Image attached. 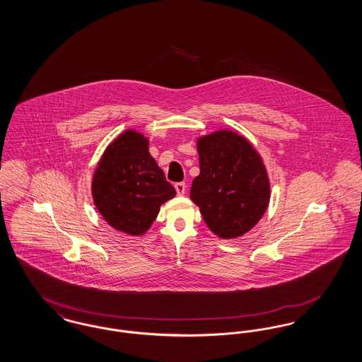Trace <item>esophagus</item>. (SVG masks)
I'll return each mask as SVG.
<instances>
[{"label": "esophagus", "instance_id": "34e87169", "mask_svg": "<svg viewBox=\"0 0 362 362\" xmlns=\"http://www.w3.org/2000/svg\"><path fill=\"white\" fill-rule=\"evenodd\" d=\"M175 189H176L177 195H185V192H186V183H183V182L176 183L175 185Z\"/></svg>", "mask_w": 362, "mask_h": 362}]
</instances>
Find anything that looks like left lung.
Instances as JSON below:
<instances>
[{
	"label": "left lung",
	"instance_id": "left-lung-1",
	"mask_svg": "<svg viewBox=\"0 0 362 362\" xmlns=\"http://www.w3.org/2000/svg\"><path fill=\"white\" fill-rule=\"evenodd\" d=\"M199 175L192 180L191 201L209 229L221 239L251 230L270 201V182L262 157L247 138L218 130L198 138Z\"/></svg>",
	"mask_w": 362,
	"mask_h": 362
}]
</instances>
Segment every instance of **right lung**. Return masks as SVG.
<instances>
[{
    "label": "right lung",
    "mask_w": 362,
    "mask_h": 362,
    "mask_svg": "<svg viewBox=\"0 0 362 362\" xmlns=\"http://www.w3.org/2000/svg\"><path fill=\"white\" fill-rule=\"evenodd\" d=\"M175 195L149 153L148 138L132 129L107 146L93 173L95 206L114 229L132 236L144 235Z\"/></svg>",
    "instance_id": "right-lung-1"
}]
</instances>
